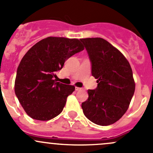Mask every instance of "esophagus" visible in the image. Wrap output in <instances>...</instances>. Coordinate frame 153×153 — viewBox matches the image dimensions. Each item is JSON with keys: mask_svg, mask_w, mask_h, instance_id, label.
I'll return each instance as SVG.
<instances>
[{"mask_svg": "<svg viewBox=\"0 0 153 153\" xmlns=\"http://www.w3.org/2000/svg\"><path fill=\"white\" fill-rule=\"evenodd\" d=\"M75 90H76V91H81V90H82V88H78V87H76V88H75Z\"/></svg>", "mask_w": 153, "mask_h": 153, "instance_id": "34e87169", "label": "esophagus"}]
</instances>
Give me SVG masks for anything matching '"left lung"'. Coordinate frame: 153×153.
I'll return each instance as SVG.
<instances>
[{"label":"left lung","instance_id":"left-lung-1","mask_svg":"<svg viewBox=\"0 0 153 153\" xmlns=\"http://www.w3.org/2000/svg\"><path fill=\"white\" fill-rule=\"evenodd\" d=\"M91 62V73L98 83L88 90V99L82 103L85 116L101 126L117 122L127 111L135 92L130 63L119 50L100 37L80 39Z\"/></svg>","mask_w":153,"mask_h":153}]
</instances>
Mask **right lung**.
Returning <instances> with one entry per match:
<instances>
[{"label":"right lung","mask_w":153,"mask_h":153,"mask_svg":"<svg viewBox=\"0 0 153 153\" xmlns=\"http://www.w3.org/2000/svg\"><path fill=\"white\" fill-rule=\"evenodd\" d=\"M84 50L78 39L48 37L33 45L17 70L15 92L20 105L32 119H52L63 110L75 87L56 82V71L66 59Z\"/></svg>","instance_id":"right-lung-1"}]
</instances>
